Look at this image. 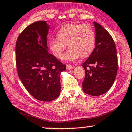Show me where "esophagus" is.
I'll return each mask as SVG.
<instances>
[{
    "mask_svg": "<svg viewBox=\"0 0 132 132\" xmlns=\"http://www.w3.org/2000/svg\"><path fill=\"white\" fill-rule=\"evenodd\" d=\"M67 68L68 70H71L72 68H73V67L71 65H67Z\"/></svg>",
    "mask_w": 132,
    "mask_h": 132,
    "instance_id": "34e87169",
    "label": "esophagus"
}]
</instances>
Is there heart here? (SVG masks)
Listing matches in <instances>:
<instances>
[{
  "mask_svg": "<svg viewBox=\"0 0 132 132\" xmlns=\"http://www.w3.org/2000/svg\"><path fill=\"white\" fill-rule=\"evenodd\" d=\"M57 36L49 40V47L53 55L60 58L68 45L70 49L63 56L65 61L76 62L81 55L88 56L95 48V34L88 24H67L58 30Z\"/></svg>",
  "mask_w": 132,
  "mask_h": 132,
  "instance_id": "b5f03b06",
  "label": "heart"
}]
</instances>
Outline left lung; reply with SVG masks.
<instances>
[{
    "label": "left lung",
    "mask_w": 132,
    "mask_h": 132,
    "mask_svg": "<svg viewBox=\"0 0 132 132\" xmlns=\"http://www.w3.org/2000/svg\"><path fill=\"white\" fill-rule=\"evenodd\" d=\"M93 24L95 47L82 65L85 70L82 86L86 93L97 96L105 93L113 85L117 73L118 60L115 43L110 33L99 24L93 22Z\"/></svg>",
    "instance_id": "1"
}]
</instances>
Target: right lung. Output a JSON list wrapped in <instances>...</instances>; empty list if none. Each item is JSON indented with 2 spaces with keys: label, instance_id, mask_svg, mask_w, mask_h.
Here are the masks:
<instances>
[{
  "label": "right lung",
  "instance_id": "1",
  "mask_svg": "<svg viewBox=\"0 0 132 132\" xmlns=\"http://www.w3.org/2000/svg\"><path fill=\"white\" fill-rule=\"evenodd\" d=\"M49 28L46 21L30 24L20 34L15 47L19 77L31 96L45 102L60 96V76L66 70L65 65L48 52Z\"/></svg>",
  "mask_w": 132,
  "mask_h": 132
}]
</instances>
